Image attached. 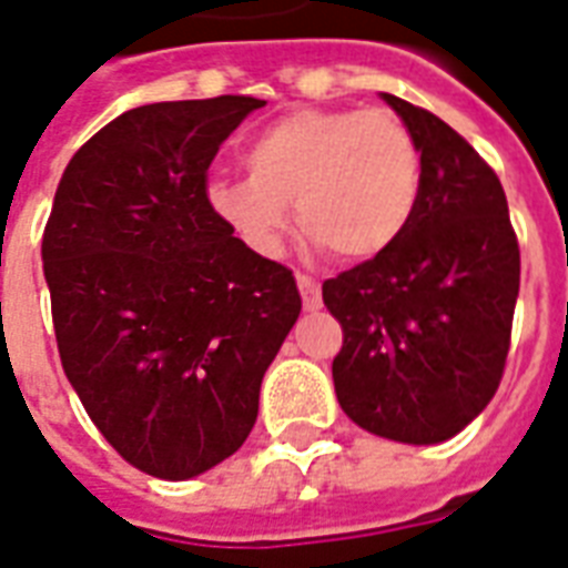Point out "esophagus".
Returning a JSON list of instances; mask_svg holds the SVG:
<instances>
[{
    "label": "esophagus",
    "mask_w": 568,
    "mask_h": 568,
    "mask_svg": "<svg viewBox=\"0 0 568 568\" xmlns=\"http://www.w3.org/2000/svg\"><path fill=\"white\" fill-rule=\"evenodd\" d=\"M297 285H301L303 294V310L306 312H318L321 310V288L318 283L306 274H297Z\"/></svg>",
    "instance_id": "1"
}]
</instances>
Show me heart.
Here are the masks:
<instances>
[{
	"label": "heart",
	"mask_w": 568,
	"mask_h": 568,
	"mask_svg": "<svg viewBox=\"0 0 568 568\" xmlns=\"http://www.w3.org/2000/svg\"><path fill=\"white\" fill-rule=\"evenodd\" d=\"M247 173H212V214L256 256L274 258L288 203L315 247L368 262L395 247L422 200V150L379 109H294L241 144Z\"/></svg>",
	"instance_id": "obj_1"
}]
</instances>
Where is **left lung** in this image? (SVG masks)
<instances>
[{
  "label": "left lung",
  "instance_id": "obj_1",
  "mask_svg": "<svg viewBox=\"0 0 568 568\" xmlns=\"http://www.w3.org/2000/svg\"><path fill=\"white\" fill-rule=\"evenodd\" d=\"M422 150V200L395 247L324 283L345 329L336 397L363 430L439 445L501 383L519 297V241L501 182L430 111L383 93Z\"/></svg>",
  "mask_w": 568,
  "mask_h": 568
}]
</instances>
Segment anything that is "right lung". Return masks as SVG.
Here are the masks:
<instances>
[{
  "mask_svg": "<svg viewBox=\"0 0 568 568\" xmlns=\"http://www.w3.org/2000/svg\"><path fill=\"white\" fill-rule=\"evenodd\" d=\"M256 97L141 105L70 159L43 230L61 365L120 457L162 480L244 445L301 315L292 271L205 205V171Z\"/></svg>",
  "mask_w": 568,
  "mask_h": 568,
  "instance_id": "add662e5",
  "label": "right lung"
}]
</instances>
